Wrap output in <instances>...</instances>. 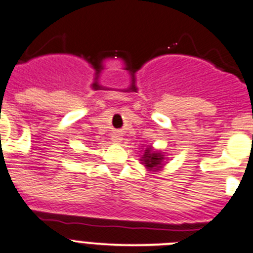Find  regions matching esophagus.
Wrapping results in <instances>:
<instances>
[{"instance_id": "34e87169", "label": "esophagus", "mask_w": 253, "mask_h": 253, "mask_svg": "<svg viewBox=\"0 0 253 253\" xmlns=\"http://www.w3.org/2000/svg\"><path fill=\"white\" fill-rule=\"evenodd\" d=\"M112 140H113V142L118 143V142H121L122 137L120 135H118V133H115V136H113V137H112Z\"/></svg>"}]
</instances>
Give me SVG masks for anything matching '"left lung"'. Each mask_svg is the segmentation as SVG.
<instances>
[{"label":"left lung","mask_w":253,"mask_h":253,"mask_svg":"<svg viewBox=\"0 0 253 253\" xmlns=\"http://www.w3.org/2000/svg\"><path fill=\"white\" fill-rule=\"evenodd\" d=\"M164 158H165V156H164L163 152L155 151V150H152L151 147L149 146L145 150V152H143V155L141 156L140 160L142 161L145 168H146L149 171H151V170H159L160 168H163V163L164 160H165Z\"/></svg>","instance_id":"8db88e82"}]
</instances>
